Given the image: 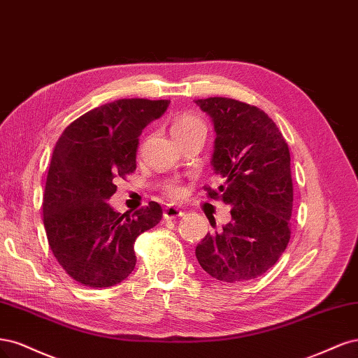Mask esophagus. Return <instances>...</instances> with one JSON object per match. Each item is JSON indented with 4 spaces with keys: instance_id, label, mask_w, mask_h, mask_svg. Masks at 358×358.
I'll return each mask as SVG.
<instances>
[{
    "instance_id": "1",
    "label": "esophagus",
    "mask_w": 358,
    "mask_h": 358,
    "mask_svg": "<svg viewBox=\"0 0 358 358\" xmlns=\"http://www.w3.org/2000/svg\"><path fill=\"white\" fill-rule=\"evenodd\" d=\"M184 215V211L181 208H178V206H174V205H168L165 206L164 210V217L166 218V220H172V218H177V217H182Z\"/></svg>"
}]
</instances>
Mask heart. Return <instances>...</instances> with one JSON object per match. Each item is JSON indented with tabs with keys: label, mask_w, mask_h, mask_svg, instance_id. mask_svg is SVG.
<instances>
[{
	"label": "heart",
	"mask_w": 358,
	"mask_h": 358,
	"mask_svg": "<svg viewBox=\"0 0 358 358\" xmlns=\"http://www.w3.org/2000/svg\"><path fill=\"white\" fill-rule=\"evenodd\" d=\"M196 128H205L202 120L196 116H192V114H182V116L177 117L174 123H172V135L187 134ZM165 193L172 199H180L186 193V190L181 186V182L171 181L165 186Z\"/></svg>",
	"instance_id": "obj_1"
}]
</instances>
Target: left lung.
I'll list each match as a JSON object with an SVG mask.
<instances>
[{"label":"left lung","mask_w":358,"mask_h":358,"mask_svg":"<svg viewBox=\"0 0 358 358\" xmlns=\"http://www.w3.org/2000/svg\"><path fill=\"white\" fill-rule=\"evenodd\" d=\"M194 102L214 123L211 164L224 181L217 190L203 189L208 198L232 205V222L220 232L206 234L196 247V259L218 281L256 280L290 241V150L273 120L255 106L222 96Z\"/></svg>","instance_id":"1"}]
</instances>
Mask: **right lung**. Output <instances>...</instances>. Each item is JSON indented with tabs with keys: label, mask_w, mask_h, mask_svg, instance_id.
Segmentation results:
<instances>
[{
	"label": "right lung",
	"mask_w": 358,
	"mask_h": 358,
	"mask_svg": "<svg viewBox=\"0 0 358 358\" xmlns=\"http://www.w3.org/2000/svg\"><path fill=\"white\" fill-rule=\"evenodd\" d=\"M168 99H119L90 110L68 124L53 150L43 196V222L50 250L65 272L92 288L128 278L135 239L162 218L157 202L132 215L114 211L108 199L117 178L136 168L145 126L159 119Z\"/></svg>",
	"instance_id": "right-lung-1"
}]
</instances>
